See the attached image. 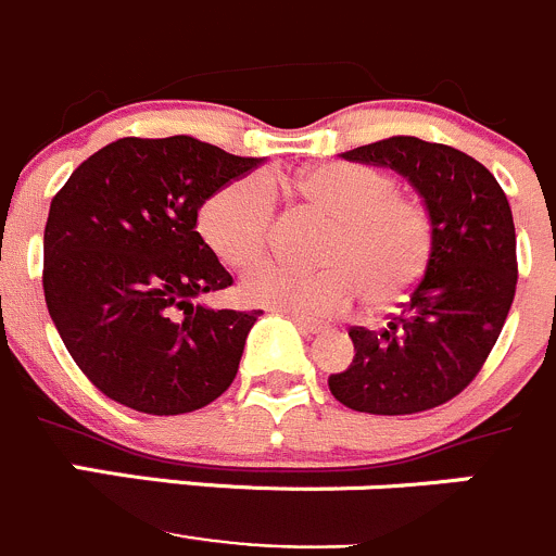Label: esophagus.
Returning <instances> with one entry per match:
<instances>
[{
    "instance_id": "34e87169",
    "label": "esophagus",
    "mask_w": 556,
    "mask_h": 556,
    "mask_svg": "<svg viewBox=\"0 0 556 556\" xmlns=\"http://www.w3.org/2000/svg\"><path fill=\"white\" fill-rule=\"evenodd\" d=\"M290 317H293V323H295V326H299L304 333H320V331H326V323L309 320V317H301V315H290Z\"/></svg>"
}]
</instances>
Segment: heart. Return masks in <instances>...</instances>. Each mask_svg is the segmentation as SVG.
Listing matches in <instances>:
<instances>
[{
  "label": "heart",
  "mask_w": 556,
  "mask_h": 556,
  "mask_svg": "<svg viewBox=\"0 0 556 556\" xmlns=\"http://www.w3.org/2000/svg\"><path fill=\"white\" fill-rule=\"evenodd\" d=\"M304 201L333 217L320 244V268L263 263L241 282L250 304L301 317L344 312L361 293L369 306L407 295L432 255V217L424 201L396 190L388 170L323 163L295 179ZM201 233L217 257L247 268L266 255L274 233V192L263 176H244L201 208Z\"/></svg>",
  "instance_id": "heart-1"
}]
</instances>
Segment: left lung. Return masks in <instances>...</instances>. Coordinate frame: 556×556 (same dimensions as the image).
<instances>
[{"label": "left lung", "mask_w": 556, "mask_h": 556, "mask_svg": "<svg viewBox=\"0 0 556 556\" xmlns=\"http://www.w3.org/2000/svg\"><path fill=\"white\" fill-rule=\"evenodd\" d=\"M342 157L396 170L418 190L432 217V255L382 331L350 328L353 364L328 377V388L358 413L432 409L470 386L514 304L519 271L508 198L470 154L413 135Z\"/></svg>", "instance_id": "obj_1"}]
</instances>
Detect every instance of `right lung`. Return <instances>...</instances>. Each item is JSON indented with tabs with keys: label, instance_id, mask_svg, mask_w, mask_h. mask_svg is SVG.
Wrapping results in <instances>:
<instances>
[{
	"label": "right lung",
	"instance_id": "obj_1",
	"mask_svg": "<svg viewBox=\"0 0 556 556\" xmlns=\"http://www.w3.org/2000/svg\"><path fill=\"white\" fill-rule=\"evenodd\" d=\"M261 163L190 135L118 138L84 160L51 201L48 315L80 371L113 402L179 415L233 382L261 309L195 301L233 285L198 233V212Z\"/></svg>",
	"mask_w": 556,
	"mask_h": 556
}]
</instances>
